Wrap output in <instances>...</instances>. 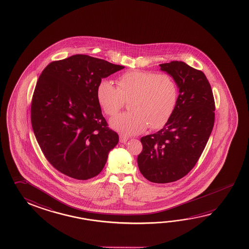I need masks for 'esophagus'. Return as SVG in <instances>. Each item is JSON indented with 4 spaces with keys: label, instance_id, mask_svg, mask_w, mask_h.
Segmentation results:
<instances>
[{
    "label": "esophagus",
    "instance_id": "obj_1",
    "mask_svg": "<svg viewBox=\"0 0 249 249\" xmlns=\"http://www.w3.org/2000/svg\"><path fill=\"white\" fill-rule=\"evenodd\" d=\"M127 140H128V137L127 136H125V135H120V142H122V143H125V142H127Z\"/></svg>",
    "mask_w": 249,
    "mask_h": 249
}]
</instances>
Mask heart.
<instances>
[{"mask_svg":"<svg viewBox=\"0 0 249 249\" xmlns=\"http://www.w3.org/2000/svg\"><path fill=\"white\" fill-rule=\"evenodd\" d=\"M117 87L107 80L99 83L97 99L106 114L113 116L125 101L130 112L122 113L110 122L113 129L124 135H136L149 126L162 127L169 121L178 101V86L168 74L146 71L123 73L116 81Z\"/></svg>","mask_w":249,"mask_h":249,"instance_id":"b5f03b06","label":"heart"}]
</instances>
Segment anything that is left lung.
<instances>
[{"mask_svg": "<svg viewBox=\"0 0 249 249\" xmlns=\"http://www.w3.org/2000/svg\"><path fill=\"white\" fill-rule=\"evenodd\" d=\"M178 88V101L164 127L142 136L137 157L144 178L169 183L186 176L202 155L215 122V101L206 75L183 61L160 64Z\"/></svg>", "mask_w": 249, "mask_h": 249, "instance_id": "8db88e82", "label": "left lung"}]
</instances>
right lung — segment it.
<instances>
[{
  "label": "right lung",
  "mask_w": 249,
  "mask_h": 249,
  "mask_svg": "<svg viewBox=\"0 0 249 249\" xmlns=\"http://www.w3.org/2000/svg\"><path fill=\"white\" fill-rule=\"evenodd\" d=\"M123 66L75 54L44 69L33 92L32 126L43 154L71 178L85 180L103 170L119 136L108 127L97 99L102 78Z\"/></svg>",
  "instance_id": "obj_1"
}]
</instances>
